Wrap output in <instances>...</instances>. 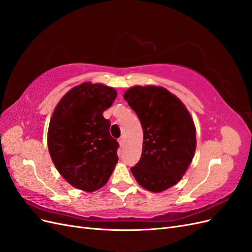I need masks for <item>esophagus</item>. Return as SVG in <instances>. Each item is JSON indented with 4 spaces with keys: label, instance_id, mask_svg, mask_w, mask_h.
<instances>
[{
    "label": "esophagus",
    "instance_id": "1",
    "mask_svg": "<svg viewBox=\"0 0 252 252\" xmlns=\"http://www.w3.org/2000/svg\"><path fill=\"white\" fill-rule=\"evenodd\" d=\"M119 143H120L121 146H123V144H124V136H121V138L119 139Z\"/></svg>",
    "mask_w": 252,
    "mask_h": 252
}]
</instances>
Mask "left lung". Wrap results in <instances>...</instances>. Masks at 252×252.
I'll list each match as a JSON object with an SVG mask.
<instances>
[{
	"mask_svg": "<svg viewBox=\"0 0 252 252\" xmlns=\"http://www.w3.org/2000/svg\"><path fill=\"white\" fill-rule=\"evenodd\" d=\"M124 98L143 128V150L131 172L139 184L161 192L182 179L194 157L195 127L179 98L163 87L133 86Z\"/></svg>",
	"mask_w": 252,
	"mask_h": 252,
	"instance_id": "8db88e82",
	"label": "left lung"
}]
</instances>
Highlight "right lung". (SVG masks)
I'll use <instances>...</instances> for the list:
<instances>
[{"instance_id": "add662e5", "label": "right lung", "mask_w": 252, "mask_h": 252, "mask_svg": "<svg viewBox=\"0 0 252 252\" xmlns=\"http://www.w3.org/2000/svg\"><path fill=\"white\" fill-rule=\"evenodd\" d=\"M117 91L83 83L61 98L48 128V149L60 174L73 187L93 192L108 182L118 163L119 143L103 117Z\"/></svg>"}]
</instances>
